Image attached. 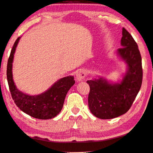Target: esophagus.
<instances>
[{
    "label": "esophagus",
    "mask_w": 153,
    "mask_h": 153,
    "mask_svg": "<svg viewBox=\"0 0 153 153\" xmlns=\"http://www.w3.org/2000/svg\"><path fill=\"white\" fill-rule=\"evenodd\" d=\"M87 71H86L85 69H80V70L77 72V74L76 75V79L77 81H82V80L87 76Z\"/></svg>",
    "instance_id": "esophagus-1"
}]
</instances>
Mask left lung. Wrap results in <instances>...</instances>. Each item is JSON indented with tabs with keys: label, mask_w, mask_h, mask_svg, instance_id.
I'll list each match as a JSON object with an SVG mask.
<instances>
[{
	"label": "left lung",
	"mask_w": 153,
	"mask_h": 153,
	"mask_svg": "<svg viewBox=\"0 0 153 153\" xmlns=\"http://www.w3.org/2000/svg\"><path fill=\"white\" fill-rule=\"evenodd\" d=\"M123 48L118 53L128 65V71L120 84H112L103 78L88 80V106L97 118L111 119L124 114L131 107L143 82L142 58L132 35L124 28L121 39Z\"/></svg>",
	"instance_id": "left-lung-1"
}]
</instances>
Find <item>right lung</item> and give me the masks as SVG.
I'll use <instances>...</instances> for the list:
<instances>
[{
  "label": "right lung",
  "instance_id": "right-lung-1",
  "mask_svg": "<svg viewBox=\"0 0 153 153\" xmlns=\"http://www.w3.org/2000/svg\"><path fill=\"white\" fill-rule=\"evenodd\" d=\"M20 38L18 37L14 43L7 63V77L11 96L16 106L32 117L41 120L54 118L62 109L66 94L75 84L74 77L68 76L60 79L40 95L29 96L19 91L13 79L12 63Z\"/></svg>",
  "mask_w": 153,
  "mask_h": 153
}]
</instances>
